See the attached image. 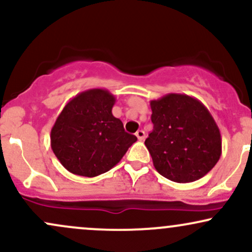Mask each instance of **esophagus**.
<instances>
[{"label": "esophagus", "mask_w": 252, "mask_h": 252, "mask_svg": "<svg viewBox=\"0 0 252 252\" xmlns=\"http://www.w3.org/2000/svg\"><path fill=\"white\" fill-rule=\"evenodd\" d=\"M136 137L138 138V141H143L144 137H146V134H144L143 130H138V131L136 132Z\"/></svg>", "instance_id": "34e87169"}]
</instances>
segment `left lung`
I'll list each match as a JSON object with an SVG mask.
<instances>
[{
  "label": "left lung",
  "mask_w": 252,
  "mask_h": 252,
  "mask_svg": "<svg viewBox=\"0 0 252 252\" xmlns=\"http://www.w3.org/2000/svg\"><path fill=\"white\" fill-rule=\"evenodd\" d=\"M153 131L146 140L155 169L174 182L206 175L221 155L218 126L194 97L168 94L150 102Z\"/></svg>",
  "instance_id": "left-lung-1"
}]
</instances>
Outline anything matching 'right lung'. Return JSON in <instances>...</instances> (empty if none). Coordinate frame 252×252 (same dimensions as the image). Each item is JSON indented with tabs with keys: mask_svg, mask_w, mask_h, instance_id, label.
Masks as SVG:
<instances>
[{
	"mask_svg": "<svg viewBox=\"0 0 252 252\" xmlns=\"http://www.w3.org/2000/svg\"><path fill=\"white\" fill-rule=\"evenodd\" d=\"M116 98L108 90L80 92L63 106L51 130V147L72 174L100 175L120 162L137 141L112 115Z\"/></svg>",
	"mask_w": 252,
	"mask_h": 252,
	"instance_id": "add662e5",
	"label": "right lung"
}]
</instances>
